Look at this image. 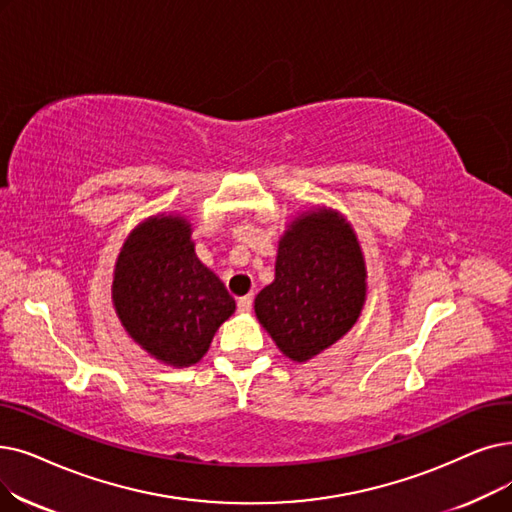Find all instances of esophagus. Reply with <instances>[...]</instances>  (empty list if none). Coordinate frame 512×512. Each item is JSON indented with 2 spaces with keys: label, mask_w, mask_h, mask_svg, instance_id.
Here are the masks:
<instances>
[{
  "label": "esophagus",
  "mask_w": 512,
  "mask_h": 512,
  "mask_svg": "<svg viewBox=\"0 0 512 512\" xmlns=\"http://www.w3.org/2000/svg\"><path fill=\"white\" fill-rule=\"evenodd\" d=\"M253 307V295H247V297H240L238 299V311L240 314H249Z\"/></svg>",
  "instance_id": "esophagus-1"
}]
</instances>
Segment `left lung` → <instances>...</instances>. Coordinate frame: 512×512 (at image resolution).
I'll use <instances>...</instances> for the list:
<instances>
[{"label": "left lung", "mask_w": 512, "mask_h": 512, "mask_svg": "<svg viewBox=\"0 0 512 512\" xmlns=\"http://www.w3.org/2000/svg\"><path fill=\"white\" fill-rule=\"evenodd\" d=\"M364 301L358 236L341 213L318 207L280 238L276 278L255 297V314L286 358L307 362L347 335Z\"/></svg>", "instance_id": "left-lung-1"}]
</instances>
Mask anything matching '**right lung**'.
Listing matches in <instances>:
<instances>
[{
  "mask_svg": "<svg viewBox=\"0 0 512 512\" xmlns=\"http://www.w3.org/2000/svg\"><path fill=\"white\" fill-rule=\"evenodd\" d=\"M113 303L127 335L177 368L201 360L236 309L224 282L198 261L192 226L182 215L150 217L127 236L115 265Z\"/></svg>",
  "mask_w": 512,
  "mask_h": 512,
  "instance_id": "1",
  "label": "right lung"
}]
</instances>
